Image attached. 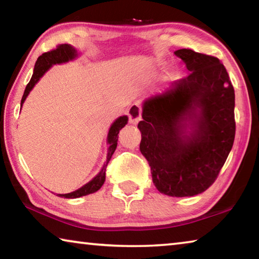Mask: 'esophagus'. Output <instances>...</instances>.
I'll return each mask as SVG.
<instances>
[{
	"mask_svg": "<svg viewBox=\"0 0 259 259\" xmlns=\"http://www.w3.org/2000/svg\"><path fill=\"white\" fill-rule=\"evenodd\" d=\"M129 122L131 124H137L142 119V108L138 104H133L128 111Z\"/></svg>",
	"mask_w": 259,
	"mask_h": 259,
	"instance_id": "obj_1",
	"label": "esophagus"
}]
</instances>
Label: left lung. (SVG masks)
<instances>
[{
    "instance_id": "left-lung-1",
    "label": "left lung",
    "mask_w": 259,
    "mask_h": 259,
    "mask_svg": "<svg viewBox=\"0 0 259 259\" xmlns=\"http://www.w3.org/2000/svg\"><path fill=\"white\" fill-rule=\"evenodd\" d=\"M175 55L188 74L145 100L139 148L157 190L183 198L208 190L224 165L235 137V96L216 57L191 49ZM187 123L192 126L190 135Z\"/></svg>"
}]
</instances>
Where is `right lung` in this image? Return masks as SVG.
<instances>
[{
	"mask_svg": "<svg viewBox=\"0 0 259 259\" xmlns=\"http://www.w3.org/2000/svg\"><path fill=\"white\" fill-rule=\"evenodd\" d=\"M76 57V51L74 48L68 45H59L57 46L56 49H52L48 52H45L42 54L40 57H38L36 63H35V67H34V73L32 75V78L28 82V84L26 85L25 93L23 95V98H21V105L24 104L26 97H27L29 91L33 89V87L35 85L40 77L45 74L48 69H49L52 65L55 64H60V63H65V61H68ZM128 122V117L126 116H120L114 123L112 124L111 129H109L108 133V137H107V142L109 144L108 147V153H107V161L106 164L103 166L102 171H100L97 176H96L93 181L85 184L84 186H82L78 190L74 191L72 193H67V194H58L59 196H63V198L66 199H75V198H80V196L83 195H88L91 194V193L97 192L100 187L103 186V184L105 182V178H106V168L108 162L111 161L112 155L114 154V152L116 150L117 146V138H119V133L120 130L123 128V126L126 124Z\"/></svg>",
	"mask_w": 259,
	"mask_h": 259,
	"instance_id": "add662e5",
	"label": "right lung"
}]
</instances>
